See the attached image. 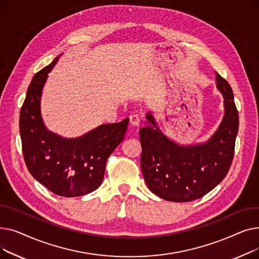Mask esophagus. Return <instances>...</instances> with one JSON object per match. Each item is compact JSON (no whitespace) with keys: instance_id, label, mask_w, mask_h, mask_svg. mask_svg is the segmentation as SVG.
Wrapping results in <instances>:
<instances>
[{"instance_id":"34e87169","label":"esophagus","mask_w":259,"mask_h":259,"mask_svg":"<svg viewBox=\"0 0 259 259\" xmlns=\"http://www.w3.org/2000/svg\"><path fill=\"white\" fill-rule=\"evenodd\" d=\"M129 121H130V124H131L132 126H134V127H139V126H140V122H141L140 117H139L137 114L130 115V116H129Z\"/></svg>"}]
</instances>
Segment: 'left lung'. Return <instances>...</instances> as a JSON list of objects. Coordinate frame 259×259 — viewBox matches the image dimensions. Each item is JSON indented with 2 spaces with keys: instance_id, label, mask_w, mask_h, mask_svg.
Here are the masks:
<instances>
[{
  "instance_id": "8db88e82",
  "label": "left lung",
  "mask_w": 259,
  "mask_h": 259,
  "mask_svg": "<svg viewBox=\"0 0 259 259\" xmlns=\"http://www.w3.org/2000/svg\"><path fill=\"white\" fill-rule=\"evenodd\" d=\"M216 86L225 99V116L205 144L179 146L160 132L151 113V126L140 130L141 166L150 191L175 202L195 200L210 192L225 178L232 164L238 132V111L228 81L216 73Z\"/></svg>"
}]
</instances>
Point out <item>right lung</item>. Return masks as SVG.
<instances>
[{
    "label": "right lung",
    "instance_id": "1",
    "mask_svg": "<svg viewBox=\"0 0 259 259\" xmlns=\"http://www.w3.org/2000/svg\"><path fill=\"white\" fill-rule=\"evenodd\" d=\"M58 60L35 73L27 90L20 112L23 156L30 174L52 193L81 196L101 186L107 159L124 140L129 118L102 125L77 139H63L48 131L39 101L48 72Z\"/></svg>",
    "mask_w": 259,
    "mask_h": 259
}]
</instances>
